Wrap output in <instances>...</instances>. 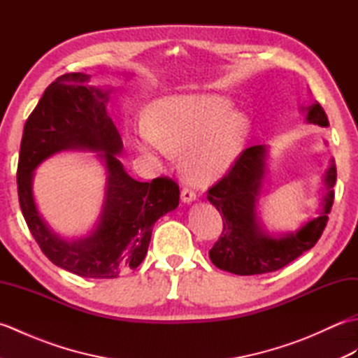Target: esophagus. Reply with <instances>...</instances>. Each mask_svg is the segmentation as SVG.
Wrapping results in <instances>:
<instances>
[{
    "label": "esophagus",
    "instance_id": "34e87169",
    "mask_svg": "<svg viewBox=\"0 0 358 358\" xmlns=\"http://www.w3.org/2000/svg\"><path fill=\"white\" fill-rule=\"evenodd\" d=\"M196 199V192L194 191V189L185 186L183 189H181V200H183L185 203H191Z\"/></svg>",
    "mask_w": 358,
    "mask_h": 358
}]
</instances>
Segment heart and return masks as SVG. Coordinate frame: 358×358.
<instances>
[{"instance_id":"obj_1","label":"heart","mask_w":358,"mask_h":358,"mask_svg":"<svg viewBox=\"0 0 358 358\" xmlns=\"http://www.w3.org/2000/svg\"><path fill=\"white\" fill-rule=\"evenodd\" d=\"M248 132L245 117L220 95H187L152 106L150 126L136 131V146L167 157L185 152L183 171L194 183H209L229 169Z\"/></svg>"}]
</instances>
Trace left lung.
Instances as JSON below:
<instances>
[{"label":"left lung","instance_id":"1","mask_svg":"<svg viewBox=\"0 0 358 358\" xmlns=\"http://www.w3.org/2000/svg\"><path fill=\"white\" fill-rule=\"evenodd\" d=\"M306 120L313 124L329 126L320 103L309 106ZM264 146L245 149L224 177L208 191V200L223 218V232L209 250V257L217 268L237 275L278 271L314 248L328 223L334 203L332 187L337 180V169L332 162L324 177L328 192L324 195L320 217L310 220L296 234L281 238L266 235L258 227L255 217V203L264 173Z\"/></svg>","mask_w":358,"mask_h":358}]
</instances>
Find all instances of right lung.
<instances>
[{"label": "right lung", "instance_id": "1", "mask_svg": "<svg viewBox=\"0 0 358 358\" xmlns=\"http://www.w3.org/2000/svg\"><path fill=\"white\" fill-rule=\"evenodd\" d=\"M90 75L64 73L44 90L22 132L17 169L20 208L30 234L49 260L87 278H117L138 268L146 257L155 222L178 206V183L158 177L140 183L126 173L115 154L123 149L120 132L106 113L108 92L89 86ZM64 148L104 151L108 191L97 229L86 239L67 243L52 234L37 214L31 172Z\"/></svg>", "mask_w": 358, "mask_h": 358}]
</instances>
